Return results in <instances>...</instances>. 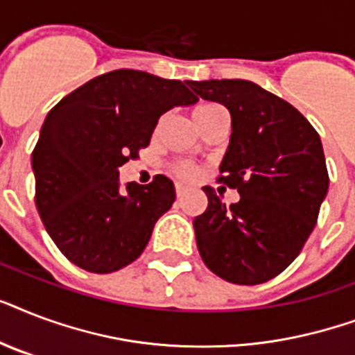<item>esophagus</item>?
<instances>
[{"label": "esophagus", "instance_id": "esophagus-1", "mask_svg": "<svg viewBox=\"0 0 355 355\" xmlns=\"http://www.w3.org/2000/svg\"><path fill=\"white\" fill-rule=\"evenodd\" d=\"M175 191H177V197H182V195H186V188H184L182 184H177V186H175Z\"/></svg>", "mask_w": 355, "mask_h": 355}]
</instances>
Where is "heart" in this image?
<instances>
[{
  "label": "heart",
  "instance_id": "b5f03b06",
  "mask_svg": "<svg viewBox=\"0 0 355 355\" xmlns=\"http://www.w3.org/2000/svg\"><path fill=\"white\" fill-rule=\"evenodd\" d=\"M219 108L221 107H219V105H216V103H202V105H199V107L193 110L195 123L199 125V123L202 121L206 116H210L211 112H216V110H219ZM171 173L175 175V177L182 178V180H191V178L197 175V167H195L191 162H186V160L173 162Z\"/></svg>",
  "mask_w": 355,
  "mask_h": 355
}]
</instances>
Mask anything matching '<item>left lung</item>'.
Here are the masks:
<instances>
[{
	"instance_id": "obj_1",
	"label": "left lung",
	"mask_w": 355,
	"mask_h": 355,
	"mask_svg": "<svg viewBox=\"0 0 355 355\" xmlns=\"http://www.w3.org/2000/svg\"><path fill=\"white\" fill-rule=\"evenodd\" d=\"M188 85L230 112L217 182L239 193L228 206L216 189L202 188L208 208L193 221L200 258L230 284H263L293 263L317 225L330 184L319 134L293 105L250 80Z\"/></svg>"
}]
</instances>
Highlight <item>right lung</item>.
Listing matches in <instances>:
<instances>
[{"label":"right lung","instance_id":"1","mask_svg":"<svg viewBox=\"0 0 355 355\" xmlns=\"http://www.w3.org/2000/svg\"><path fill=\"white\" fill-rule=\"evenodd\" d=\"M180 80L114 69L58 101L33 150L35 202L53 243L80 269L108 275L132 263L155 223L175 202V186L119 184V167L147 147L164 112L193 105Z\"/></svg>","mask_w":355,"mask_h":355}]
</instances>
